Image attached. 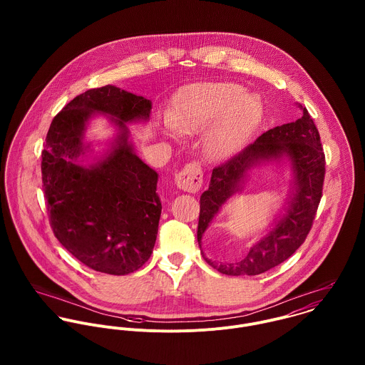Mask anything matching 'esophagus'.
<instances>
[{"instance_id": "1", "label": "esophagus", "mask_w": 365, "mask_h": 365, "mask_svg": "<svg viewBox=\"0 0 365 365\" xmlns=\"http://www.w3.org/2000/svg\"><path fill=\"white\" fill-rule=\"evenodd\" d=\"M175 185L185 192H197L202 185V170L197 161L187 164L178 174H175Z\"/></svg>"}]
</instances>
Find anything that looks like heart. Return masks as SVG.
Segmentation results:
<instances>
[{
	"label": "heart",
	"mask_w": 365,
	"mask_h": 365,
	"mask_svg": "<svg viewBox=\"0 0 365 365\" xmlns=\"http://www.w3.org/2000/svg\"><path fill=\"white\" fill-rule=\"evenodd\" d=\"M262 116L259 97L246 94L235 83H204L187 87L177 98L170 115L171 126L164 133L175 138L209 130L205 152L209 158L223 161L235 156L250 139Z\"/></svg>",
	"instance_id": "1"
}]
</instances>
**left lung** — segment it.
<instances>
[{"instance_id": "left-lung-1", "label": "left lung", "mask_w": 365, "mask_h": 365, "mask_svg": "<svg viewBox=\"0 0 365 365\" xmlns=\"http://www.w3.org/2000/svg\"><path fill=\"white\" fill-rule=\"evenodd\" d=\"M295 122L272 128L243 149L239 155L212 171L209 188L200 200L198 245L209 265L226 275H259L289 259L305 242L322 198L324 180V153L319 132L307 108ZM290 164L293 178L284 213L273 227L236 263H220L205 257L202 236L221 207L241 192L248 171L265 160Z\"/></svg>"}]
</instances>
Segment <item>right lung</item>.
<instances>
[{"mask_svg": "<svg viewBox=\"0 0 365 365\" xmlns=\"http://www.w3.org/2000/svg\"><path fill=\"white\" fill-rule=\"evenodd\" d=\"M152 101L115 86L88 90L52 120L42 150V182L53 233L87 267L126 275L152 256L161 201L158 174L133 152L126 123L148 122ZM105 114L118 133L86 165V125Z\"/></svg>", "mask_w": 365, "mask_h": 365, "instance_id": "1", "label": "right lung"}]
</instances>
